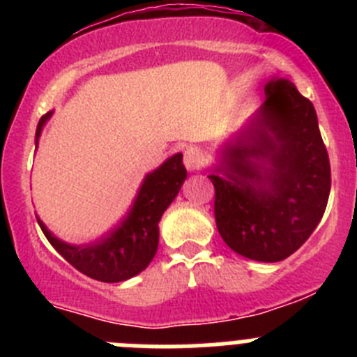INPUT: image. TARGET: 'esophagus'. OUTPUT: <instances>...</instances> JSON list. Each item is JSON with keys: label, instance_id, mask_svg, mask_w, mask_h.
<instances>
[{"label": "esophagus", "instance_id": "1", "mask_svg": "<svg viewBox=\"0 0 357 357\" xmlns=\"http://www.w3.org/2000/svg\"><path fill=\"white\" fill-rule=\"evenodd\" d=\"M204 162H206V155L200 148H188L184 151V164L189 172H198V169L204 168Z\"/></svg>", "mask_w": 357, "mask_h": 357}]
</instances>
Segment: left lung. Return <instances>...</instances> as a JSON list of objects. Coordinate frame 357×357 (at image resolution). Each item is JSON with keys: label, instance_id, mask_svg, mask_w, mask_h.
I'll list each match as a JSON object with an SVG mask.
<instances>
[{"label": "left lung", "instance_id": "left-lung-1", "mask_svg": "<svg viewBox=\"0 0 357 357\" xmlns=\"http://www.w3.org/2000/svg\"><path fill=\"white\" fill-rule=\"evenodd\" d=\"M255 123L223 151L227 176L209 175L214 218L236 254L277 263L307 241L326 213L331 164L313 103L288 80H272ZM273 168L261 172L254 158Z\"/></svg>", "mask_w": 357, "mask_h": 357}]
</instances>
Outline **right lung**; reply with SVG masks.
<instances>
[{
    "instance_id": "1",
    "label": "right lung",
    "mask_w": 357,
    "mask_h": 357,
    "mask_svg": "<svg viewBox=\"0 0 357 357\" xmlns=\"http://www.w3.org/2000/svg\"><path fill=\"white\" fill-rule=\"evenodd\" d=\"M50 116L52 112L40 118L36 143ZM185 175L182 153H176L144 178L128 216L109 234L89 245H68L52 236L39 218L37 222L52 247L78 272L102 282H121L143 272L153 259L159 245V220L178 193Z\"/></svg>"
}]
</instances>
